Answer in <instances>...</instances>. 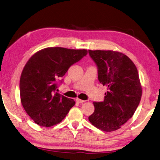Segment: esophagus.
<instances>
[{
    "label": "esophagus",
    "mask_w": 160,
    "mask_h": 160,
    "mask_svg": "<svg viewBox=\"0 0 160 160\" xmlns=\"http://www.w3.org/2000/svg\"><path fill=\"white\" fill-rule=\"evenodd\" d=\"M76 101H77V103H83L84 102H85V100H81V99H79V98H77L76 99Z\"/></svg>",
    "instance_id": "1"
}]
</instances>
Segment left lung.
Here are the masks:
<instances>
[{"label": "left lung", "instance_id": "1", "mask_svg": "<svg viewBox=\"0 0 160 160\" xmlns=\"http://www.w3.org/2000/svg\"><path fill=\"white\" fill-rule=\"evenodd\" d=\"M98 67L100 83L107 87L103 102H93L89 121L98 129L112 132L121 128L137 108L142 87L134 62L125 54L112 50H89Z\"/></svg>", "mask_w": 160, "mask_h": 160}]
</instances>
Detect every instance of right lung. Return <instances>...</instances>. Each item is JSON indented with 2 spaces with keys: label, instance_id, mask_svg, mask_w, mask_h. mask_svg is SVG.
Returning a JSON list of instances; mask_svg holds the SVG:
<instances>
[{
  "label": "right lung",
  "instance_id": "1",
  "mask_svg": "<svg viewBox=\"0 0 160 160\" xmlns=\"http://www.w3.org/2000/svg\"><path fill=\"white\" fill-rule=\"evenodd\" d=\"M87 53L86 49L48 48L35 53L27 62L19 80L21 102L38 126L59 123L75 104L73 99L56 92L58 81Z\"/></svg>",
  "mask_w": 160,
  "mask_h": 160
}]
</instances>
